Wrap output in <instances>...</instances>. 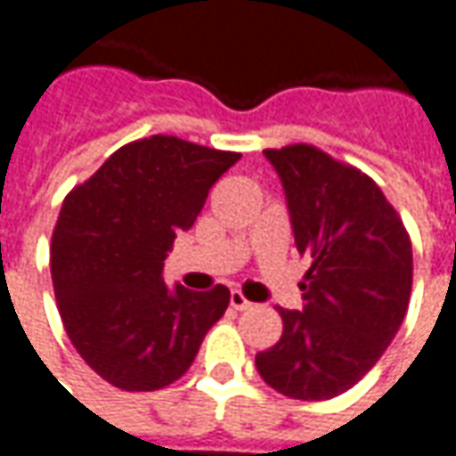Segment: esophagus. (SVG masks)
<instances>
[{"instance_id": "34e87169", "label": "esophagus", "mask_w": 456, "mask_h": 456, "mask_svg": "<svg viewBox=\"0 0 456 456\" xmlns=\"http://www.w3.org/2000/svg\"><path fill=\"white\" fill-rule=\"evenodd\" d=\"M229 303H232L234 310H247V307H252V303L244 297L242 290H232V295H229Z\"/></svg>"}]
</instances>
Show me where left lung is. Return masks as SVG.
<instances>
[{"label": "left lung", "instance_id": "left-lung-1", "mask_svg": "<svg viewBox=\"0 0 456 456\" xmlns=\"http://www.w3.org/2000/svg\"><path fill=\"white\" fill-rule=\"evenodd\" d=\"M285 186L303 313L282 310V336L255 358L275 391L325 401L369 373L394 340L411 297V240L379 183L310 143L267 149Z\"/></svg>", "mask_w": 456, "mask_h": 456}]
</instances>
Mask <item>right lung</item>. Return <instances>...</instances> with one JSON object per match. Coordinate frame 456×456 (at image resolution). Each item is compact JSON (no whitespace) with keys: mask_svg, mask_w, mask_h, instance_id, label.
Here are the masks:
<instances>
[{"mask_svg":"<svg viewBox=\"0 0 456 456\" xmlns=\"http://www.w3.org/2000/svg\"><path fill=\"white\" fill-rule=\"evenodd\" d=\"M240 161L176 135L120 146L62 201L50 244L57 310L75 351L123 391H156L194 363L229 290L164 282V259L212 183Z\"/></svg>","mask_w":456,"mask_h":456,"instance_id":"1","label":"right lung"}]
</instances>
